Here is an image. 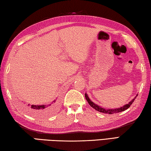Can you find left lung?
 I'll return each instance as SVG.
<instances>
[{
  "label": "left lung",
  "mask_w": 151,
  "mask_h": 151,
  "mask_svg": "<svg viewBox=\"0 0 151 151\" xmlns=\"http://www.w3.org/2000/svg\"><path fill=\"white\" fill-rule=\"evenodd\" d=\"M137 96L134 97V99H132V100L129 102V103L127 104L126 105H124L123 106L121 107V108H118V109H103L102 108V107L99 106L97 105V104H94L93 102H92L90 99L88 98V96L87 95V94L85 93V98L86 99V101H88V104H90V106L91 107H93V109H94L96 110V111H99L101 112H103V113H106V114H114V113H117V112H122V111H125V110H127L129 108L130 106H131V104H132V103H133L134 101L135 100V99H136Z\"/></svg>",
  "instance_id": "8db88e82"
}]
</instances>
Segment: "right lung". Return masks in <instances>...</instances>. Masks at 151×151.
Returning <instances> with one entry per match:
<instances>
[{
    "instance_id": "right-lung-1",
    "label": "right lung",
    "mask_w": 151,
    "mask_h": 151,
    "mask_svg": "<svg viewBox=\"0 0 151 151\" xmlns=\"http://www.w3.org/2000/svg\"><path fill=\"white\" fill-rule=\"evenodd\" d=\"M20 106L28 113L36 116L42 117L49 115L50 114L52 113L57 107V104H56V101H54L51 104H46V105L45 104H42V105L27 104H27H20Z\"/></svg>"
}]
</instances>
